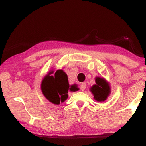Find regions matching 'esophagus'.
Returning a JSON list of instances; mask_svg holds the SVG:
<instances>
[{"instance_id": "esophagus-1", "label": "esophagus", "mask_w": 146, "mask_h": 146, "mask_svg": "<svg viewBox=\"0 0 146 146\" xmlns=\"http://www.w3.org/2000/svg\"><path fill=\"white\" fill-rule=\"evenodd\" d=\"M86 87V84L85 82H82L81 84H80V89H81V90H82V91L85 90Z\"/></svg>"}]
</instances>
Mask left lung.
Wrapping results in <instances>:
<instances>
[{
    "label": "left lung",
    "mask_w": 146,
    "mask_h": 146,
    "mask_svg": "<svg viewBox=\"0 0 146 146\" xmlns=\"http://www.w3.org/2000/svg\"><path fill=\"white\" fill-rule=\"evenodd\" d=\"M95 84L90 88V92L94 96V100L97 102H104L111 93L110 86L104 78L96 77Z\"/></svg>",
    "instance_id": "left-lung-1"
}]
</instances>
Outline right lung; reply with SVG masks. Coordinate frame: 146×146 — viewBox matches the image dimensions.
I'll list each match as a JSON object with an SVG mask.
<instances>
[{"mask_svg": "<svg viewBox=\"0 0 146 146\" xmlns=\"http://www.w3.org/2000/svg\"><path fill=\"white\" fill-rule=\"evenodd\" d=\"M68 76L63 70L58 69L54 72L50 70L42 80L41 90L44 96L53 104L59 105L68 98V90L77 91L79 90L75 84L70 88Z\"/></svg>", "mask_w": 146, "mask_h": 146, "instance_id": "right-lung-1", "label": "right lung"}]
</instances>
